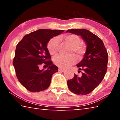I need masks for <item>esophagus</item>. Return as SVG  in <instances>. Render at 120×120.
I'll return each mask as SVG.
<instances>
[{"label":"esophagus","instance_id":"34e87169","mask_svg":"<svg viewBox=\"0 0 120 120\" xmlns=\"http://www.w3.org/2000/svg\"><path fill=\"white\" fill-rule=\"evenodd\" d=\"M59 71H61V72H64L65 71V70L64 69L59 68Z\"/></svg>","mask_w":120,"mask_h":120}]
</instances>
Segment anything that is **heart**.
I'll return each instance as SVG.
<instances>
[{"label": "heart", "instance_id": "b5f03b06", "mask_svg": "<svg viewBox=\"0 0 120 120\" xmlns=\"http://www.w3.org/2000/svg\"><path fill=\"white\" fill-rule=\"evenodd\" d=\"M65 42L71 46L70 53H75L79 59L84 56L86 52L85 48L82 43V40L78 35L76 34H68L64 36ZM59 43V39L57 37H54L49 41L47 44V49L51 55L55 54L57 52V49ZM77 59L74 54H71L68 56H64L59 55L54 59V62L56 66L62 68H67L75 64L77 62Z\"/></svg>", "mask_w": 120, "mask_h": 120}]
</instances>
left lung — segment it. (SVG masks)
<instances>
[{"label": "left lung", "mask_w": 120, "mask_h": 120, "mask_svg": "<svg viewBox=\"0 0 120 120\" xmlns=\"http://www.w3.org/2000/svg\"><path fill=\"white\" fill-rule=\"evenodd\" d=\"M82 36L87 45L82 60L77 64L78 71L82 70V77L75 74L68 80L71 92L77 95H87L98 86L106 74L108 53L100 38L85 28L71 29L66 31Z\"/></svg>", "instance_id": "1"}]
</instances>
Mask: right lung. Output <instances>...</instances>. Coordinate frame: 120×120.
<instances>
[{"mask_svg": "<svg viewBox=\"0 0 120 120\" xmlns=\"http://www.w3.org/2000/svg\"><path fill=\"white\" fill-rule=\"evenodd\" d=\"M64 30L40 29L25 35L16 46L13 66L20 83L32 92H39L49 87L53 74L58 68L53 64L47 44L53 36L61 34ZM44 63L46 71L40 70Z\"/></svg>", "mask_w": 120, "mask_h": 120, "instance_id": "obj_1", "label": "right lung"}]
</instances>
